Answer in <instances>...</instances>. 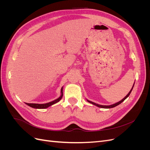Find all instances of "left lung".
<instances>
[{
  "label": "left lung",
  "mask_w": 150,
  "mask_h": 150,
  "mask_svg": "<svg viewBox=\"0 0 150 150\" xmlns=\"http://www.w3.org/2000/svg\"><path fill=\"white\" fill-rule=\"evenodd\" d=\"M133 86H134V85H133ZM133 88H131V89L130 90V91L129 92V93L126 95V96L122 99L121 101H119V102H117V103H115V104H112V105H110V106H103V105H100V104H96V103H93V102H92V101H89V100H87L89 103H91V104H94V105H95V106H98V107H99V108H114V107H115V106H117V105H119L120 104H121L122 102H123L125 99L128 98L129 96V94H130V93H131V91H132V89H133Z\"/></svg>",
  "instance_id": "1"
}]
</instances>
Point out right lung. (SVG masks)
<instances>
[{
	"instance_id": "add662e5",
	"label": "right lung",
	"mask_w": 150,
	"mask_h": 150,
	"mask_svg": "<svg viewBox=\"0 0 150 150\" xmlns=\"http://www.w3.org/2000/svg\"><path fill=\"white\" fill-rule=\"evenodd\" d=\"M61 96L57 98V99H56V100H54L53 101H51V102H49L48 103H46V104H34V103H25L27 105L29 106L30 107H32L33 108H35V109H45V108H47L49 106H51V105H52V104H55L57 102L59 101L61 99H62V96H63V93H62V88H61Z\"/></svg>"
}]
</instances>
